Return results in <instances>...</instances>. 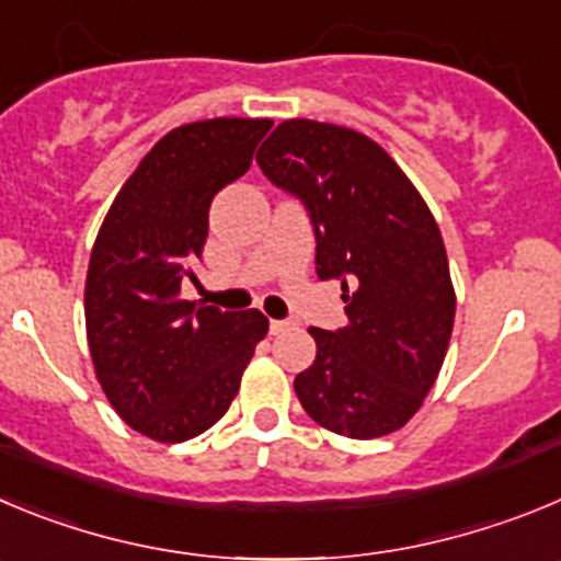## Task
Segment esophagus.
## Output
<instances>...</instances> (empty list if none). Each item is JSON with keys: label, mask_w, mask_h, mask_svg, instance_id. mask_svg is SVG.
Masks as SVG:
<instances>
[{"label": "esophagus", "mask_w": 561, "mask_h": 561, "mask_svg": "<svg viewBox=\"0 0 561 561\" xmlns=\"http://www.w3.org/2000/svg\"><path fill=\"white\" fill-rule=\"evenodd\" d=\"M289 328H291V322H286V320H272V322H270V331L275 333V336H277V333L289 331Z\"/></svg>", "instance_id": "obj_1"}]
</instances>
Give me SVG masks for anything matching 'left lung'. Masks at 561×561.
Wrapping results in <instances>:
<instances>
[{
    "mask_svg": "<svg viewBox=\"0 0 561 561\" xmlns=\"http://www.w3.org/2000/svg\"><path fill=\"white\" fill-rule=\"evenodd\" d=\"M255 161L306 203L317 275L342 280L347 325L308 328L317 358L295 378L302 409L351 439L403 428L436 383L456 317L434 214L381 144L351 127L286 119Z\"/></svg>",
    "mask_w": 561,
    "mask_h": 561,
    "instance_id": "obj_1",
    "label": "left lung"
}]
</instances>
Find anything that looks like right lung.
Wrapping results in <instances>:
<instances>
[{
  "label": "right lung",
  "instance_id": "right-lung-1",
  "mask_svg": "<svg viewBox=\"0 0 561 561\" xmlns=\"http://www.w3.org/2000/svg\"><path fill=\"white\" fill-rule=\"evenodd\" d=\"M272 119L174 127L125 180L107 208L85 275V333L113 411L156 442H186L225 417L255 344L259 308L219 311L180 300L208 239L219 188L250 169Z\"/></svg>",
  "mask_w": 561,
  "mask_h": 561
}]
</instances>
